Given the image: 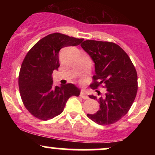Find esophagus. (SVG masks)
Listing matches in <instances>:
<instances>
[{
  "mask_svg": "<svg viewBox=\"0 0 155 155\" xmlns=\"http://www.w3.org/2000/svg\"><path fill=\"white\" fill-rule=\"evenodd\" d=\"M80 96H81L83 99H88L89 98L88 95H87L86 92H85V90H81V92H80Z\"/></svg>",
  "mask_w": 155,
  "mask_h": 155,
  "instance_id": "34e87169",
  "label": "esophagus"
}]
</instances>
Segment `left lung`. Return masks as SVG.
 Listing matches in <instances>:
<instances>
[{
    "mask_svg": "<svg viewBox=\"0 0 155 155\" xmlns=\"http://www.w3.org/2000/svg\"><path fill=\"white\" fill-rule=\"evenodd\" d=\"M81 47L95 63V75L90 84L106 88L102 97L89 95L100 104V109L87 117L101 125L114 124L122 118L134 102L138 90V76L129 56L120 46L108 41L86 40Z\"/></svg>",
    "mask_w": 155,
    "mask_h": 155,
    "instance_id": "8db88e82",
    "label": "left lung"
}]
</instances>
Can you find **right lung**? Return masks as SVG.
<instances>
[{"label":"right lung","instance_id":"obj_1","mask_svg":"<svg viewBox=\"0 0 155 155\" xmlns=\"http://www.w3.org/2000/svg\"><path fill=\"white\" fill-rule=\"evenodd\" d=\"M83 41L51 33L39 40L26 54L19 71V88L24 106L33 116L41 120L54 118L63 111L69 97L79 95L80 90L73 84L54 87L52 73L60 66V49L78 46Z\"/></svg>","mask_w":155,"mask_h":155}]
</instances>
